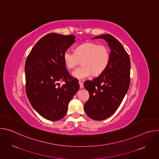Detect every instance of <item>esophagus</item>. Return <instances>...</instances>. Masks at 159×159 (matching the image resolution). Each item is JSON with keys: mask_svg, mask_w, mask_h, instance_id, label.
Segmentation results:
<instances>
[{"mask_svg": "<svg viewBox=\"0 0 159 159\" xmlns=\"http://www.w3.org/2000/svg\"><path fill=\"white\" fill-rule=\"evenodd\" d=\"M79 85H80V89H82V88L84 87V85H83V83H82V82L79 81Z\"/></svg>", "mask_w": 159, "mask_h": 159, "instance_id": "esophagus-1", "label": "esophagus"}]
</instances>
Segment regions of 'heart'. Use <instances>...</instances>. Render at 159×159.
Here are the masks:
<instances>
[{"label": "heart", "mask_w": 159, "mask_h": 159, "mask_svg": "<svg viewBox=\"0 0 159 159\" xmlns=\"http://www.w3.org/2000/svg\"><path fill=\"white\" fill-rule=\"evenodd\" d=\"M63 61L66 69L72 70L80 64L72 75L77 79L83 80L89 76L101 75L107 68L110 59V51L104 44L88 42L79 46L75 52L66 50L64 52Z\"/></svg>", "instance_id": "obj_1"}]
</instances>
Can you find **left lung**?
I'll use <instances>...</instances> for the list:
<instances>
[{
  "mask_svg": "<svg viewBox=\"0 0 159 159\" xmlns=\"http://www.w3.org/2000/svg\"><path fill=\"white\" fill-rule=\"evenodd\" d=\"M93 39H104L111 50L106 70L93 80L84 83L90 96L84 104V111L90 118L101 121L114 114L128 92L131 64L128 54L114 36L106 34Z\"/></svg>",
  "mask_w": 159,
  "mask_h": 159,
  "instance_id": "left-lung-1",
  "label": "left lung"
}]
</instances>
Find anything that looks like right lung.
I'll return each mask as SVG.
<instances>
[{
    "instance_id": "obj_1",
    "label": "right lung",
    "mask_w": 159,
    "mask_h": 159,
    "mask_svg": "<svg viewBox=\"0 0 159 159\" xmlns=\"http://www.w3.org/2000/svg\"><path fill=\"white\" fill-rule=\"evenodd\" d=\"M75 36L50 33L34 46L25 63L26 92L33 107L44 118L58 121L79 89L78 80L66 70L63 53ZM64 84L60 85V81Z\"/></svg>"
}]
</instances>
